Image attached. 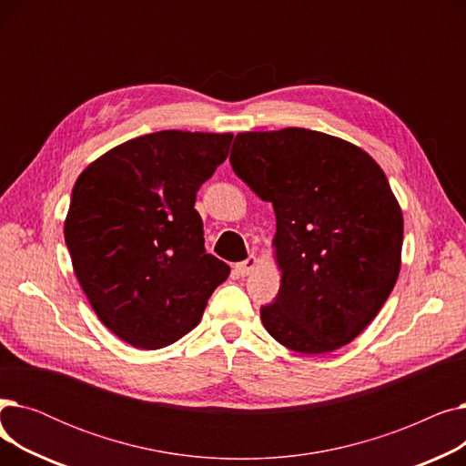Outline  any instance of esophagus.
<instances>
[{"mask_svg": "<svg viewBox=\"0 0 466 466\" xmlns=\"http://www.w3.org/2000/svg\"><path fill=\"white\" fill-rule=\"evenodd\" d=\"M257 264H258V258H257L255 255H249V258H246L243 262H238V264H236V270H238L241 276H249V274L255 270Z\"/></svg>", "mask_w": 466, "mask_h": 466, "instance_id": "34e87169", "label": "esophagus"}]
</instances>
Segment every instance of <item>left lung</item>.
Masks as SVG:
<instances>
[{"instance_id":"8db88e82","label":"left lung","mask_w":466,"mask_h":466,"mask_svg":"<svg viewBox=\"0 0 466 466\" xmlns=\"http://www.w3.org/2000/svg\"><path fill=\"white\" fill-rule=\"evenodd\" d=\"M230 164L276 211L281 287L260 308L264 329L306 355L350 344L400 272L402 209L383 169L360 147L306 128L241 132Z\"/></svg>"}]
</instances>
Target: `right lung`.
<instances>
[{
    "instance_id": "obj_1",
    "label": "right lung",
    "mask_w": 466,
    "mask_h": 466,
    "mask_svg": "<svg viewBox=\"0 0 466 466\" xmlns=\"http://www.w3.org/2000/svg\"><path fill=\"white\" fill-rule=\"evenodd\" d=\"M232 134L162 130L113 147L79 176L64 223L73 272L100 321L139 350L200 323L230 266L204 249L196 192Z\"/></svg>"
}]
</instances>
